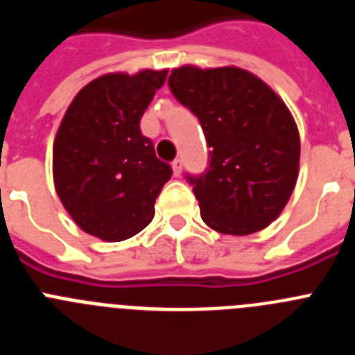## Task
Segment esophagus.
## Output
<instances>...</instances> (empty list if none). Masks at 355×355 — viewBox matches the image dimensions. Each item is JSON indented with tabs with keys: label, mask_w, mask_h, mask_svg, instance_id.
<instances>
[{
	"label": "esophagus",
	"mask_w": 355,
	"mask_h": 355,
	"mask_svg": "<svg viewBox=\"0 0 355 355\" xmlns=\"http://www.w3.org/2000/svg\"><path fill=\"white\" fill-rule=\"evenodd\" d=\"M172 171H174L175 178H180L181 171H183V159H181V158H175L174 162H172Z\"/></svg>",
	"instance_id": "34e87169"
}]
</instances>
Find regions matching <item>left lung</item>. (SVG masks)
Masks as SVG:
<instances>
[{"label":"left lung","mask_w":355,"mask_h":355,"mask_svg":"<svg viewBox=\"0 0 355 355\" xmlns=\"http://www.w3.org/2000/svg\"><path fill=\"white\" fill-rule=\"evenodd\" d=\"M168 87L199 119L209 147L205 174L187 175L205 224L233 236L272 224L299 175V130L283 99L233 65H183L171 72Z\"/></svg>","instance_id":"obj_1"}]
</instances>
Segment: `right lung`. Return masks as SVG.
I'll return each mask as SVG.
<instances>
[{
    "label": "right lung",
    "instance_id": "right-lung-1",
    "mask_svg": "<svg viewBox=\"0 0 355 355\" xmlns=\"http://www.w3.org/2000/svg\"><path fill=\"white\" fill-rule=\"evenodd\" d=\"M167 72L105 74L85 85L69 105L53 144V180L62 205L85 233L122 241L153 220L172 168L156 158L140 119Z\"/></svg>",
    "mask_w": 355,
    "mask_h": 355
}]
</instances>
